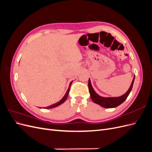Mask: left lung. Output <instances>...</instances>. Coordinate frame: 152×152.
Masks as SVG:
<instances>
[{"label":"left lung","instance_id":"8db88e82","mask_svg":"<svg viewBox=\"0 0 152 152\" xmlns=\"http://www.w3.org/2000/svg\"><path fill=\"white\" fill-rule=\"evenodd\" d=\"M134 79H135V75L134 78H133L129 89L127 90V91L125 94L121 96H118V97H103V96H99L95 92L93 86H92L91 80L90 79H89L88 87H89L91 98L92 100H93V102L94 103L100 105L101 107H104L106 108H115L118 107V105L121 104L128 97L129 94H130L131 91L132 90L133 84H134Z\"/></svg>","mask_w":152,"mask_h":152}]
</instances>
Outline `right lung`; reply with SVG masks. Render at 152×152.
<instances>
[{"label":"right lung","instance_id":"1","mask_svg":"<svg viewBox=\"0 0 152 152\" xmlns=\"http://www.w3.org/2000/svg\"><path fill=\"white\" fill-rule=\"evenodd\" d=\"M72 82H73V81L70 82V84H69V87H68V90H67V91H66V93H65V95H64L63 98H62L60 101H59V102H58L56 103H54V104H51V105L48 106V107H45V109H50V108H55V107H57L58 106L60 105V104H61L62 103H63L64 102H65V101H66V98H67V97H68V94H69V92H70V86H71V84H72ZM43 108H44V107Z\"/></svg>","mask_w":152,"mask_h":152}]
</instances>
